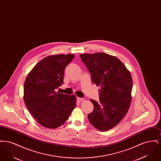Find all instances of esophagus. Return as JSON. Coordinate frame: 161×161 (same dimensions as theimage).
Instances as JSON below:
<instances>
[{"label":"esophagus","mask_w":161,"mask_h":161,"mask_svg":"<svg viewBox=\"0 0 161 161\" xmlns=\"http://www.w3.org/2000/svg\"><path fill=\"white\" fill-rule=\"evenodd\" d=\"M82 100H83V98H79V97L77 98V101L78 102H81Z\"/></svg>","instance_id":"34e87169"}]
</instances>
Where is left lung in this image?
<instances>
[{"label":"left lung","instance_id":"obj_1","mask_svg":"<svg viewBox=\"0 0 161 161\" xmlns=\"http://www.w3.org/2000/svg\"><path fill=\"white\" fill-rule=\"evenodd\" d=\"M80 57L91 73L92 81L99 89L98 102L88 119L100 131L112 129L126 115L131 100L133 86L130 72L118 58L105 53L81 54Z\"/></svg>","mask_w":161,"mask_h":161}]
</instances>
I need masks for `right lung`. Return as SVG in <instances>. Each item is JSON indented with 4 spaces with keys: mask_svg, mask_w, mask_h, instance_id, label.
<instances>
[{
    "mask_svg": "<svg viewBox=\"0 0 161 161\" xmlns=\"http://www.w3.org/2000/svg\"><path fill=\"white\" fill-rule=\"evenodd\" d=\"M74 54L47 56L33 68L24 83V101L40 125L55 129L63 124L76 106V97L55 90L63 84L66 67Z\"/></svg>",
    "mask_w": 161,
    "mask_h": 161,
    "instance_id": "right-lung-1",
    "label": "right lung"
}]
</instances>
